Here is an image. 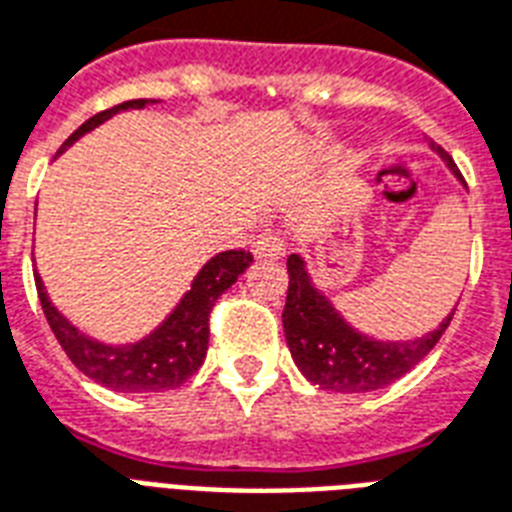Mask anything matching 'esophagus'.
<instances>
[{"label":"esophagus","mask_w":512,"mask_h":512,"mask_svg":"<svg viewBox=\"0 0 512 512\" xmlns=\"http://www.w3.org/2000/svg\"><path fill=\"white\" fill-rule=\"evenodd\" d=\"M253 253L256 259H283L285 256V243L280 235H261L256 243H253Z\"/></svg>","instance_id":"34e87169"}]
</instances>
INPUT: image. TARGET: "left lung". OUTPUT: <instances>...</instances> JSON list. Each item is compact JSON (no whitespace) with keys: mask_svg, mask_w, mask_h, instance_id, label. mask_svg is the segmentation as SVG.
Returning a JSON list of instances; mask_svg holds the SVG:
<instances>
[{"mask_svg":"<svg viewBox=\"0 0 512 512\" xmlns=\"http://www.w3.org/2000/svg\"><path fill=\"white\" fill-rule=\"evenodd\" d=\"M449 168L457 165L438 144H430ZM459 176V173H457ZM288 293H285L283 328L293 363L312 384L331 392H368L387 387L433 350L454 312L433 334L414 342H376L344 323L323 293L310 283L304 261L291 253L288 261Z\"/></svg>","mask_w":512,"mask_h":512,"instance_id":"1","label":"left lung"}]
</instances>
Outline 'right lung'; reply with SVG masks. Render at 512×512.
Returning a JSON list of instances; mask_svg holds the SVG:
<instances>
[{"instance_id":"1","label":"right lung","mask_w":512,"mask_h":512,"mask_svg":"<svg viewBox=\"0 0 512 512\" xmlns=\"http://www.w3.org/2000/svg\"><path fill=\"white\" fill-rule=\"evenodd\" d=\"M149 104L154 101L136 98V101H125L106 112H98L63 141L61 152L79 136H85L87 130L109 120L112 114L125 112V109H144ZM251 261V251H243V248L213 256L200 269V275L194 277L192 288L186 291L173 315L154 334L146 336L144 342L125 344V347H109V344L93 342L85 334H79L50 304L42 277L34 275V283H37L39 301H42V310L55 339L82 374L117 392H165L181 387L189 376L197 374L208 352V336H211L208 320H211L213 304L221 293L232 288V283L243 275Z\"/></svg>"}]
</instances>
